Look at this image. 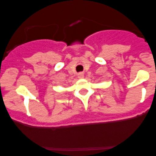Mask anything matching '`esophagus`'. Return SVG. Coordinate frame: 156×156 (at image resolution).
<instances>
[{"label":"esophagus","mask_w":156,"mask_h":156,"mask_svg":"<svg viewBox=\"0 0 156 156\" xmlns=\"http://www.w3.org/2000/svg\"><path fill=\"white\" fill-rule=\"evenodd\" d=\"M78 78H83V77H84V74H83V73H78Z\"/></svg>","instance_id":"1"}]
</instances>
